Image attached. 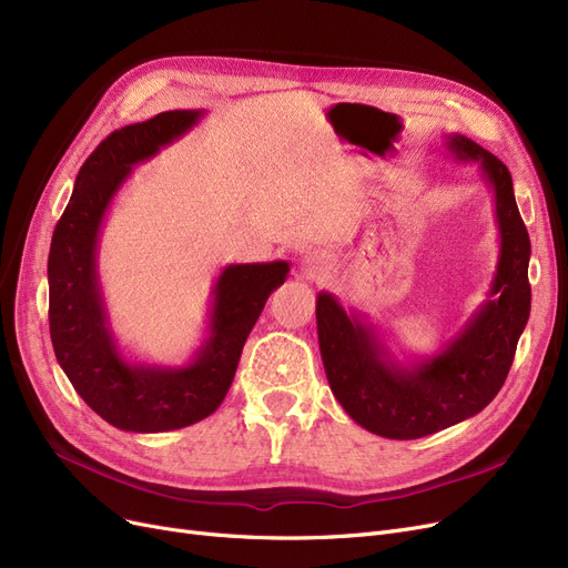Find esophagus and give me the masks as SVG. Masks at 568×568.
<instances>
[{
	"instance_id": "34e87169",
	"label": "esophagus",
	"mask_w": 568,
	"mask_h": 568,
	"mask_svg": "<svg viewBox=\"0 0 568 568\" xmlns=\"http://www.w3.org/2000/svg\"><path fill=\"white\" fill-rule=\"evenodd\" d=\"M327 268H329V262H327V257H325L323 253L313 251V253H306V255L302 257V271H304V274H306L308 278H313V281L323 278V276L327 274Z\"/></svg>"
}]
</instances>
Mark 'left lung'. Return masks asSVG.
<instances>
[{
    "mask_svg": "<svg viewBox=\"0 0 568 568\" xmlns=\"http://www.w3.org/2000/svg\"><path fill=\"white\" fill-rule=\"evenodd\" d=\"M455 162H476L491 192L499 257L487 300L434 355L399 359L387 334L332 292L315 300L317 341L336 402L366 432L410 440L480 413L501 389L529 311L531 243L506 164L462 134H446Z\"/></svg>",
    "mask_w": 568,
    "mask_h": 568,
    "instance_id": "left-lung-1",
    "label": "left lung"
}]
</instances>
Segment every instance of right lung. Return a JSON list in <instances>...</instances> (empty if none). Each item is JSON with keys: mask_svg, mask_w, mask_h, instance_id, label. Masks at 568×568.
I'll return each mask as SVG.
<instances>
[{"mask_svg": "<svg viewBox=\"0 0 568 568\" xmlns=\"http://www.w3.org/2000/svg\"><path fill=\"white\" fill-rule=\"evenodd\" d=\"M202 109L164 111L97 145L81 166L48 253V320L55 357L81 399L122 432L160 434L204 420L234 381L243 343L290 264H227L213 283L202 343L183 364L132 359L118 343L100 278L109 209L136 164L185 136Z\"/></svg>", "mask_w": 568, "mask_h": 568, "instance_id": "right-lung-1", "label": "right lung"}]
</instances>
